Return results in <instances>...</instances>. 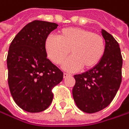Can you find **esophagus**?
Instances as JSON below:
<instances>
[{"instance_id":"34e87169","label":"esophagus","mask_w":129,"mask_h":129,"mask_svg":"<svg viewBox=\"0 0 129 129\" xmlns=\"http://www.w3.org/2000/svg\"><path fill=\"white\" fill-rule=\"evenodd\" d=\"M71 76V74H69V73H63V78L64 79H66V78H67L68 76Z\"/></svg>"}]
</instances>
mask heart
Masks as SVG:
<instances>
[{"label": "heart", "instance_id": "heart-1", "mask_svg": "<svg viewBox=\"0 0 129 129\" xmlns=\"http://www.w3.org/2000/svg\"><path fill=\"white\" fill-rule=\"evenodd\" d=\"M57 38L48 36L44 42V49L48 58L59 65L70 53L72 56L64 62L63 68L74 72L82 67L91 69L101 62L106 51L104 38L93 31L69 27L59 31Z\"/></svg>", "mask_w": 129, "mask_h": 129}]
</instances>
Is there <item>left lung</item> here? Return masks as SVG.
Masks as SVG:
<instances>
[{
	"mask_svg": "<svg viewBox=\"0 0 129 129\" xmlns=\"http://www.w3.org/2000/svg\"><path fill=\"white\" fill-rule=\"evenodd\" d=\"M106 51L101 62L90 70L75 75L73 96L83 112L94 113L106 108L115 98L121 82L122 57L118 42L102 29Z\"/></svg>",
	"mask_w": 129,
	"mask_h": 129,
	"instance_id": "8db88e82",
	"label": "left lung"
}]
</instances>
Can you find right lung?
<instances>
[{"instance_id": "add662e5", "label": "right lung", "mask_w": 129, "mask_h": 129, "mask_svg": "<svg viewBox=\"0 0 129 129\" xmlns=\"http://www.w3.org/2000/svg\"><path fill=\"white\" fill-rule=\"evenodd\" d=\"M54 22H29L12 41L7 58L8 85L15 103L23 110L39 113L53 101L52 89L63 73L47 58L44 42L57 28Z\"/></svg>"}]
</instances>
